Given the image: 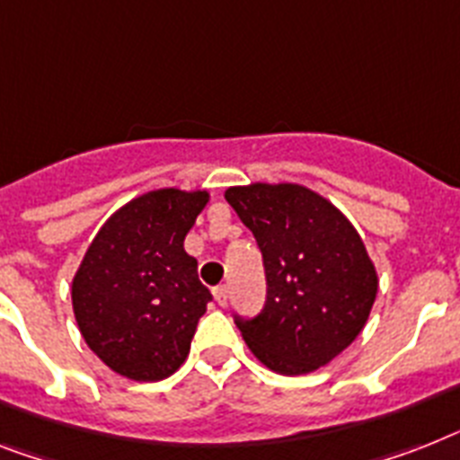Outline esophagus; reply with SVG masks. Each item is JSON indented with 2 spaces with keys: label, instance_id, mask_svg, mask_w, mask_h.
I'll use <instances>...</instances> for the list:
<instances>
[{
  "label": "esophagus",
  "instance_id": "1",
  "mask_svg": "<svg viewBox=\"0 0 460 460\" xmlns=\"http://www.w3.org/2000/svg\"><path fill=\"white\" fill-rule=\"evenodd\" d=\"M214 298H216V303H218V305H226V303H227V289H226V287H216Z\"/></svg>",
  "mask_w": 460,
  "mask_h": 460
}]
</instances>
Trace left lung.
<instances>
[{
  "label": "left lung",
  "instance_id": "8db88e82",
  "mask_svg": "<svg viewBox=\"0 0 460 460\" xmlns=\"http://www.w3.org/2000/svg\"><path fill=\"white\" fill-rule=\"evenodd\" d=\"M263 253L268 298L256 320H234L261 364L301 376L358 339L378 294V272L339 207L298 183L226 190Z\"/></svg>",
  "mask_w": 460,
  "mask_h": 460
}]
</instances>
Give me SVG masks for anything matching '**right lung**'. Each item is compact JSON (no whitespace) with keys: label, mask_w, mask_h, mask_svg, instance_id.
<instances>
[{"label":"right lung","mask_w":460,"mask_h":460,"mask_svg":"<svg viewBox=\"0 0 460 460\" xmlns=\"http://www.w3.org/2000/svg\"><path fill=\"white\" fill-rule=\"evenodd\" d=\"M208 190L159 188L127 202L96 233L72 277L86 345L131 381H162L185 362L211 301L185 252Z\"/></svg>","instance_id":"add662e5"}]
</instances>
